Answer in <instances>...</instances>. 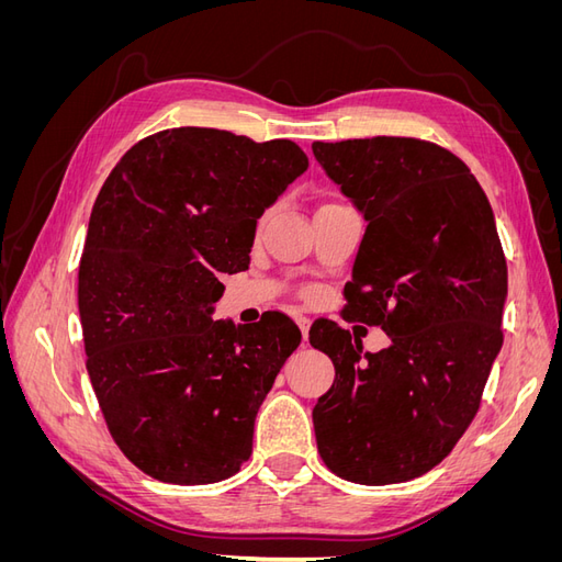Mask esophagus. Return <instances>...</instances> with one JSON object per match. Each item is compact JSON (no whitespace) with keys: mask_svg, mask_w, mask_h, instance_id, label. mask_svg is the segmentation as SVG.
I'll list each match as a JSON object with an SVG mask.
<instances>
[{"mask_svg":"<svg viewBox=\"0 0 562 562\" xmlns=\"http://www.w3.org/2000/svg\"><path fill=\"white\" fill-rule=\"evenodd\" d=\"M295 323H297V328H300V333H302V339H304V342H307V337H310V318L297 314V316H295Z\"/></svg>","mask_w":562,"mask_h":562,"instance_id":"esophagus-1","label":"esophagus"}]
</instances>
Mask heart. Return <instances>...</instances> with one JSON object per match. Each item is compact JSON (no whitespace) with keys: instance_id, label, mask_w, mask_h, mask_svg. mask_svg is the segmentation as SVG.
Listing matches in <instances>:
<instances>
[{"instance_id":"b5f03b06","label":"heart","mask_w":562,"mask_h":562,"mask_svg":"<svg viewBox=\"0 0 562 562\" xmlns=\"http://www.w3.org/2000/svg\"><path fill=\"white\" fill-rule=\"evenodd\" d=\"M265 217H267V215H265ZM265 217H262V220H265Z\"/></svg>"}]
</instances>
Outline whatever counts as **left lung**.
<instances>
[{
	"label": "left lung",
	"instance_id": "1",
	"mask_svg": "<svg viewBox=\"0 0 562 562\" xmlns=\"http://www.w3.org/2000/svg\"><path fill=\"white\" fill-rule=\"evenodd\" d=\"M312 149L368 220L345 318L391 339L370 353L335 321L312 326V347L335 366L312 413L318 454L351 483L413 481L469 429L502 349L495 215L467 164L436 143L378 135Z\"/></svg>",
	"mask_w": 562,
	"mask_h": 562
}]
</instances>
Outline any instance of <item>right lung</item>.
I'll list each match as a JSON object with an SVG mask.
<instances>
[{
	"label": "right lung",
	"instance_id": "add662e5",
	"mask_svg": "<svg viewBox=\"0 0 562 562\" xmlns=\"http://www.w3.org/2000/svg\"><path fill=\"white\" fill-rule=\"evenodd\" d=\"M307 166L293 140L168 128L135 143L93 203L77 293L87 370L114 443L151 479L217 483L250 457L302 335L279 312L213 321L217 274L248 267L258 217Z\"/></svg>",
	"mask_w": 562,
	"mask_h": 562
}]
</instances>
